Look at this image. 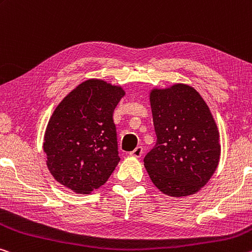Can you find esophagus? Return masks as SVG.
Here are the masks:
<instances>
[{
  "instance_id": "1",
  "label": "esophagus",
  "mask_w": 252,
  "mask_h": 252,
  "mask_svg": "<svg viewBox=\"0 0 252 252\" xmlns=\"http://www.w3.org/2000/svg\"><path fill=\"white\" fill-rule=\"evenodd\" d=\"M142 153H143V149H142V147H137L135 148L134 150H132L130 153V156H132V157H135V158H139V157H141V155H142Z\"/></svg>"
}]
</instances>
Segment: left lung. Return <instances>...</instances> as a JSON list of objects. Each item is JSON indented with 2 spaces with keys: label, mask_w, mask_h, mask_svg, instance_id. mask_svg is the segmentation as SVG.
I'll list each match as a JSON object with an SVG mask.
<instances>
[{
  "label": "left lung",
  "mask_w": 252,
  "mask_h": 252,
  "mask_svg": "<svg viewBox=\"0 0 252 252\" xmlns=\"http://www.w3.org/2000/svg\"><path fill=\"white\" fill-rule=\"evenodd\" d=\"M157 141L143 162L155 186L174 197L205 186L219 165L217 123L198 92L186 84L150 92Z\"/></svg>",
  "instance_id": "1"
}]
</instances>
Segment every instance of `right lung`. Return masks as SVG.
Listing matches in <instances>:
<instances>
[{
  "mask_svg": "<svg viewBox=\"0 0 252 252\" xmlns=\"http://www.w3.org/2000/svg\"><path fill=\"white\" fill-rule=\"evenodd\" d=\"M126 92L102 79H87L56 107L43 151L58 183L78 194L104 185L120 161L113 112Z\"/></svg>",
  "mask_w": 252,
  "mask_h": 252,
  "instance_id": "add662e5",
  "label": "right lung"
}]
</instances>
